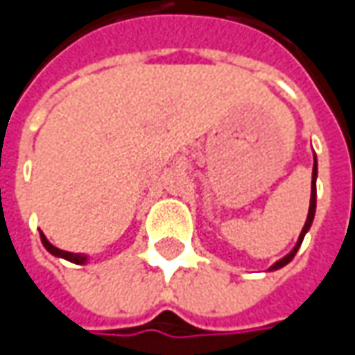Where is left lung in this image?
<instances>
[{"instance_id":"left-lung-1","label":"left lung","mask_w":355,"mask_h":355,"mask_svg":"<svg viewBox=\"0 0 355 355\" xmlns=\"http://www.w3.org/2000/svg\"><path fill=\"white\" fill-rule=\"evenodd\" d=\"M316 178H318V162H316V154H314V168H312V191H310V207H308L306 223H304V227H302V231H300V235H298V241H296V245L293 247V251L288 252V254H284L282 259H279V261L270 266L268 270H279V268H282L284 265H288V263L294 259L296 251L300 249V245H302V241H304V235L310 231L312 221H314V213H316Z\"/></svg>"}]
</instances>
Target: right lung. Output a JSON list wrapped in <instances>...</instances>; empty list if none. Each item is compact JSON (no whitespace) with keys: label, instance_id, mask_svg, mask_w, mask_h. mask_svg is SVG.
Here are the masks:
<instances>
[{"label":"right lung","instance_id":"add662e5","mask_svg":"<svg viewBox=\"0 0 355 355\" xmlns=\"http://www.w3.org/2000/svg\"><path fill=\"white\" fill-rule=\"evenodd\" d=\"M41 243H43V247H45L51 254L61 257V259H64V261H71V263H75V265H87V263H89V257H87V254L62 251V249H57L55 245H51V243H49V239L43 235V231H41Z\"/></svg>","mask_w":355,"mask_h":355}]
</instances>
